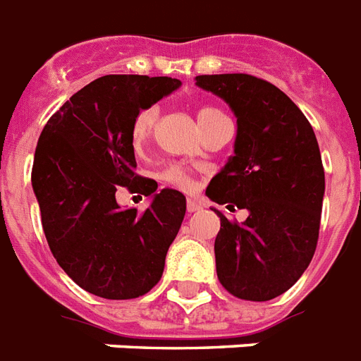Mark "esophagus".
<instances>
[{"label": "esophagus", "mask_w": 361, "mask_h": 361, "mask_svg": "<svg viewBox=\"0 0 361 361\" xmlns=\"http://www.w3.org/2000/svg\"><path fill=\"white\" fill-rule=\"evenodd\" d=\"M186 207H188V212H195V210L203 209V204H201V201H197V199H188Z\"/></svg>", "instance_id": "34e87169"}]
</instances>
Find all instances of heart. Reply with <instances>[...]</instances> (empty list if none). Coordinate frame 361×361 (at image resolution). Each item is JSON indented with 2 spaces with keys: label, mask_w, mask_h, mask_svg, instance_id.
Segmentation results:
<instances>
[{
  "label": "heart",
  "mask_w": 361,
  "mask_h": 361,
  "mask_svg": "<svg viewBox=\"0 0 361 361\" xmlns=\"http://www.w3.org/2000/svg\"><path fill=\"white\" fill-rule=\"evenodd\" d=\"M216 115H224L220 109L212 108V106H203V108L197 111V121L199 123H203V121L210 119V117H216ZM158 117V106H145V108H141L134 117V123H132V141H134V145H141L143 141L151 135L152 128H154V123H157ZM169 184H175L178 188L190 190L194 186V180L190 177L188 173L184 171L183 167L178 166H171L167 167L166 171L162 175Z\"/></svg>",
  "instance_id": "heart-1"
}]
</instances>
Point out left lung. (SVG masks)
Masks as SVG:
<instances>
[{"label": "left lung", "mask_w": 361, "mask_h": 361, "mask_svg": "<svg viewBox=\"0 0 361 361\" xmlns=\"http://www.w3.org/2000/svg\"><path fill=\"white\" fill-rule=\"evenodd\" d=\"M195 85L229 104L236 117L235 154L210 180L220 210L216 272L231 295L267 302L283 295L310 267L321 227L324 167L310 121L287 94L250 74H204Z\"/></svg>", "instance_id": "8db88e82"}]
</instances>
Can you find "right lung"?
<instances>
[{
    "label": "right lung",
    "mask_w": 361,
    "mask_h": 361,
    "mask_svg": "<svg viewBox=\"0 0 361 361\" xmlns=\"http://www.w3.org/2000/svg\"><path fill=\"white\" fill-rule=\"evenodd\" d=\"M178 87L180 80L167 76H102L72 94L40 132L31 184L42 229L59 267L91 295L137 298L162 278L186 197L164 188L140 212L121 209L115 192L145 188L134 173L132 123Z\"/></svg>",
    "instance_id": "add662e5"
}]
</instances>
